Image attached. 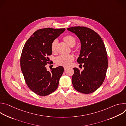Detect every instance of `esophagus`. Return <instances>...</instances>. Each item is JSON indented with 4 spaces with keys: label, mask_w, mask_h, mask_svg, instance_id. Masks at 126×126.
I'll return each mask as SVG.
<instances>
[{
    "label": "esophagus",
    "mask_w": 126,
    "mask_h": 126,
    "mask_svg": "<svg viewBox=\"0 0 126 126\" xmlns=\"http://www.w3.org/2000/svg\"><path fill=\"white\" fill-rule=\"evenodd\" d=\"M68 68V67H64V70H67V69Z\"/></svg>",
    "instance_id": "esophagus-1"
}]
</instances>
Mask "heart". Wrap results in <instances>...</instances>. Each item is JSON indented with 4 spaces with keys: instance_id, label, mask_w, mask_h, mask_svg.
I'll return each mask as SVG.
<instances>
[{
    "instance_id": "obj_1",
    "label": "heart",
    "mask_w": 126,
    "mask_h": 126,
    "mask_svg": "<svg viewBox=\"0 0 126 126\" xmlns=\"http://www.w3.org/2000/svg\"><path fill=\"white\" fill-rule=\"evenodd\" d=\"M65 42L70 46H73L75 45L76 42V38L72 35H66L63 38ZM58 43L57 39L54 40L51 45V49L52 52H54L56 50V46ZM74 57L72 54H61L55 58L56 63L60 66L64 67L69 66L71 62L73 61Z\"/></svg>"
}]
</instances>
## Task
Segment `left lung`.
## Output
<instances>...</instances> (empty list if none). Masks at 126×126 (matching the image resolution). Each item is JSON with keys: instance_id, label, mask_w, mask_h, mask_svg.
<instances>
[{"instance_id": "8db88e82", "label": "left lung", "mask_w": 126, "mask_h": 126, "mask_svg": "<svg viewBox=\"0 0 126 126\" xmlns=\"http://www.w3.org/2000/svg\"><path fill=\"white\" fill-rule=\"evenodd\" d=\"M67 29L74 33L81 41V48L77 61L83 64L84 68L82 71L73 68V86L80 93H92L102 85L105 79L108 62L105 44L100 36L90 28L75 26Z\"/></svg>"}]
</instances>
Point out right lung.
Instances as JSON below:
<instances>
[{
  "instance_id": "obj_1",
  "label": "right lung",
  "mask_w": 126,
  "mask_h": 126,
  "mask_svg": "<svg viewBox=\"0 0 126 126\" xmlns=\"http://www.w3.org/2000/svg\"><path fill=\"white\" fill-rule=\"evenodd\" d=\"M65 28H46L36 31L26 42L21 53L20 67L28 88L38 95L45 96L58 88L64 68L59 66L47 70L48 56L52 54V41Z\"/></svg>"
}]
</instances>
